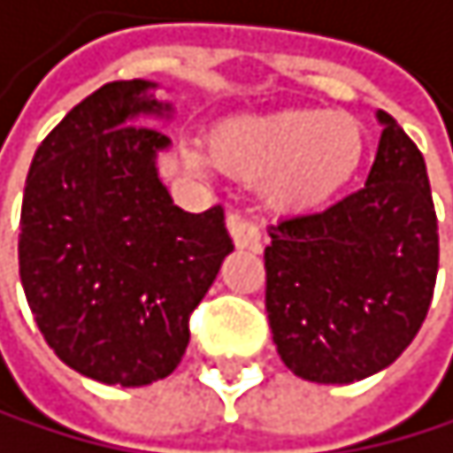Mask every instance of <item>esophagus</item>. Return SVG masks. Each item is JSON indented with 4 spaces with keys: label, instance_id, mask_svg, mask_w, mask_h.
<instances>
[{
    "label": "esophagus",
    "instance_id": "1",
    "mask_svg": "<svg viewBox=\"0 0 453 453\" xmlns=\"http://www.w3.org/2000/svg\"><path fill=\"white\" fill-rule=\"evenodd\" d=\"M226 226H229V234L238 249H249V251H260L263 246V232L260 226H257L254 221L243 219L241 212H229L226 219Z\"/></svg>",
    "mask_w": 453,
    "mask_h": 453
}]
</instances>
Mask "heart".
<instances>
[{"label": "heart", "mask_w": 453, "mask_h": 453, "mask_svg": "<svg viewBox=\"0 0 453 453\" xmlns=\"http://www.w3.org/2000/svg\"><path fill=\"white\" fill-rule=\"evenodd\" d=\"M365 138L357 119L326 110H280L271 116L234 119L204 146H190L196 171L215 165L241 180H265L280 207H312L341 190L363 163Z\"/></svg>", "instance_id": "obj_1"}]
</instances>
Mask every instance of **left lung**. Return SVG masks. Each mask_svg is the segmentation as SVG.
Here are the masks:
<instances>
[{"instance_id": "obj_1", "label": "left lung", "mask_w": 453, "mask_h": 453, "mask_svg": "<svg viewBox=\"0 0 453 453\" xmlns=\"http://www.w3.org/2000/svg\"><path fill=\"white\" fill-rule=\"evenodd\" d=\"M365 188L268 226L265 310L282 363L349 385L395 363L429 312L437 215L420 149L385 110Z\"/></svg>"}]
</instances>
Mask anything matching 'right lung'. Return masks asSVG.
I'll list each match as a JSON object with an SVG mask.
<instances>
[{
  "instance_id": "add662e5",
  "label": "right lung",
  "mask_w": 453,
  "mask_h": 453,
  "mask_svg": "<svg viewBox=\"0 0 453 453\" xmlns=\"http://www.w3.org/2000/svg\"><path fill=\"white\" fill-rule=\"evenodd\" d=\"M154 82L119 80L85 96L38 146L27 173L19 273L46 343L104 385L165 379L234 249L224 210L185 212L157 177L168 116Z\"/></svg>"
}]
</instances>
